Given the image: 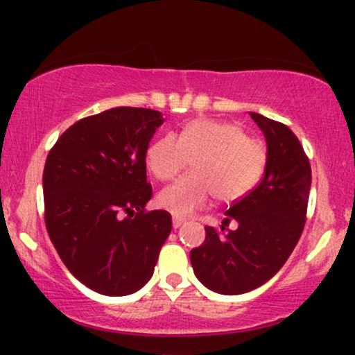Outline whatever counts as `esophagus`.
Masks as SVG:
<instances>
[{
    "label": "esophagus",
    "mask_w": 355,
    "mask_h": 355,
    "mask_svg": "<svg viewBox=\"0 0 355 355\" xmlns=\"http://www.w3.org/2000/svg\"><path fill=\"white\" fill-rule=\"evenodd\" d=\"M183 223H185V220H183V218H178V217H175V218H173V229H180V227L183 225Z\"/></svg>",
    "instance_id": "esophagus-1"
}]
</instances>
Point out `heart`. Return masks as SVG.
<instances>
[{"label": "heart", "mask_w": 355, "mask_h": 355, "mask_svg": "<svg viewBox=\"0 0 355 355\" xmlns=\"http://www.w3.org/2000/svg\"><path fill=\"white\" fill-rule=\"evenodd\" d=\"M193 162V173L158 193L157 203L178 218L209 205L211 195L222 203L247 197L262 178L267 146L247 137L237 123L209 118L191 121L178 138L164 135L146 150V165L157 180L168 182Z\"/></svg>", "instance_id": "b5f03b06"}]
</instances>
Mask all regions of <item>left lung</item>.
<instances>
[{
	"instance_id": "obj_1",
	"label": "left lung",
	"mask_w": 355,
	"mask_h": 355,
	"mask_svg": "<svg viewBox=\"0 0 355 355\" xmlns=\"http://www.w3.org/2000/svg\"><path fill=\"white\" fill-rule=\"evenodd\" d=\"M267 140L262 180L225 210L220 230L205 227V242L190 252L195 275L217 294L254 291L282 268L299 242L307 215L312 172L299 138L287 125L250 112ZM237 219L239 229H226Z\"/></svg>"
}]
</instances>
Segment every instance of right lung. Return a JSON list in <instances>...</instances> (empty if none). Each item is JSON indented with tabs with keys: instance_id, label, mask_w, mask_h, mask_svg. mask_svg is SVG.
Wrapping results in <instances>:
<instances>
[{
	"instance_id": "add662e5",
	"label": "right lung",
	"mask_w": 355,
	"mask_h": 355,
	"mask_svg": "<svg viewBox=\"0 0 355 355\" xmlns=\"http://www.w3.org/2000/svg\"><path fill=\"white\" fill-rule=\"evenodd\" d=\"M160 112L118 107L81 118L58 138L43 170L44 223L81 284L128 295L152 279L172 232L166 210L146 211V150Z\"/></svg>"
}]
</instances>
